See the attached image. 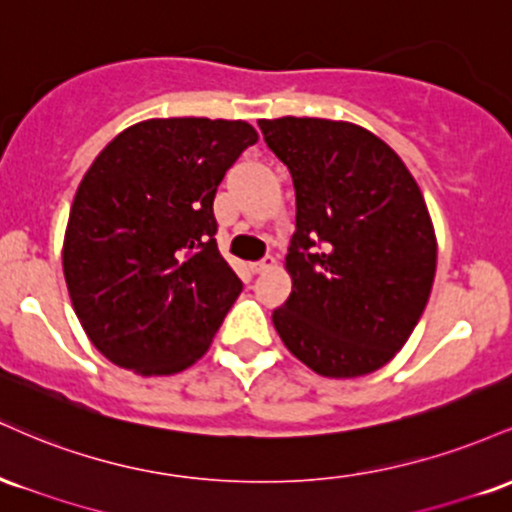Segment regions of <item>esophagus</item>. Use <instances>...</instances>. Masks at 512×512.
<instances>
[{"label": "esophagus", "mask_w": 512, "mask_h": 512, "mask_svg": "<svg viewBox=\"0 0 512 512\" xmlns=\"http://www.w3.org/2000/svg\"><path fill=\"white\" fill-rule=\"evenodd\" d=\"M274 264H276L274 257L267 255V257H264V260H260V262H252L250 269H252V274H262V272H267V269H272Z\"/></svg>", "instance_id": "esophagus-1"}]
</instances>
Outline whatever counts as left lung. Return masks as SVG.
I'll list each match as a JSON object with an SVG mask.
<instances>
[{"label": "left lung", "instance_id": "left-lung-1", "mask_svg": "<svg viewBox=\"0 0 512 512\" xmlns=\"http://www.w3.org/2000/svg\"><path fill=\"white\" fill-rule=\"evenodd\" d=\"M260 129L296 187L293 291L274 310L276 332L325 378L373 373L431 296L438 252L424 195L402 158L351 122L279 117Z\"/></svg>", "mask_w": 512, "mask_h": 512}]
</instances>
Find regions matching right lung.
<instances>
[{
  "label": "right lung",
  "instance_id": "right-lung-1",
  "mask_svg": "<svg viewBox=\"0 0 512 512\" xmlns=\"http://www.w3.org/2000/svg\"><path fill=\"white\" fill-rule=\"evenodd\" d=\"M255 142L243 120H146L86 170L62 267L81 327L115 366L173 375L209 349L243 291L216 245L214 197Z\"/></svg>",
  "mask_w": 512,
  "mask_h": 512
}]
</instances>
